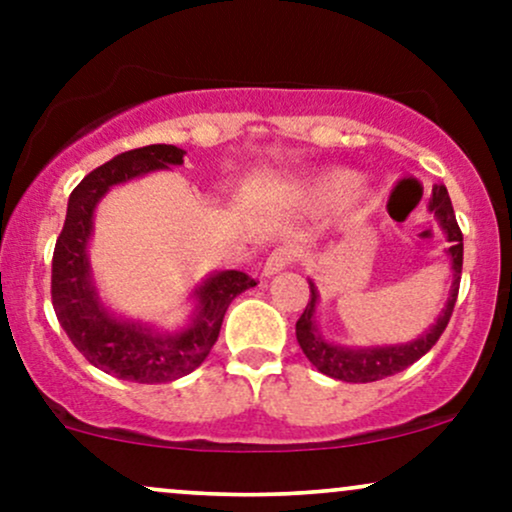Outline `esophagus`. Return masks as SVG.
<instances>
[{"instance_id": "1", "label": "esophagus", "mask_w": 512, "mask_h": 512, "mask_svg": "<svg viewBox=\"0 0 512 512\" xmlns=\"http://www.w3.org/2000/svg\"><path fill=\"white\" fill-rule=\"evenodd\" d=\"M291 262H293V252L289 248H276L272 255L267 257V262H264L262 274L264 276H274V274L284 272L286 267H291Z\"/></svg>"}]
</instances>
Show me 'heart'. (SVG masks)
<instances>
[{
  "label": "heart",
  "mask_w": 512,
  "mask_h": 512,
  "mask_svg": "<svg viewBox=\"0 0 512 512\" xmlns=\"http://www.w3.org/2000/svg\"><path fill=\"white\" fill-rule=\"evenodd\" d=\"M354 180H356L354 173L344 168L317 175L315 180H310L308 185L303 187V202L308 204V207H317V209L332 207V204H337L349 190H351L349 197L354 199V202H363V199L368 197V190L361 185H354Z\"/></svg>",
  "instance_id": "b5f03b06"
}]
</instances>
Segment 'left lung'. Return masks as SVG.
Listing matches in <instances>:
<instances>
[{
    "label": "left lung",
    "instance_id": "obj_1",
    "mask_svg": "<svg viewBox=\"0 0 512 512\" xmlns=\"http://www.w3.org/2000/svg\"><path fill=\"white\" fill-rule=\"evenodd\" d=\"M428 211L436 216L440 231L448 238L450 248L445 250L450 257L452 269V284L448 293V303H445L443 313L433 322L421 337L411 339L407 344H385V346H342L327 342L322 337L320 327H317V303H320V291H317L315 281L308 279L310 284V301L305 305L303 315L296 322V339L301 344L305 358H308L320 373L330 375L334 380H344V383H375V380L390 378V375L402 373L411 363L419 361L426 351L433 349L440 334L448 327L452 308H455L457 291H460V276H462V231L457 226L455 211L448 190L443 185L433 187V195L428 199Z\"/></svg>",
    "mask_w": 512,
    "mask_h": 512
}]
</instances>
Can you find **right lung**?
Wrapping results in <instances>:
<instances>
[{
  "instance_id": "1",
  "label": "right lung",
  "mask_w": 512,
  "mask_h": 512,
  "mask_svg": "<svg viewBox=\"0 0 512 512\" xmlns=\"http://www.w3.org/2000/svg\"><path fill=\"white\" fill-rule=\"evenodd\" d=\"M182 156L185 151L173 144H151L117 154L91 170L69 195L67 219L52 255V308L62 330L88 363L132 383H168L202 366L219 339L228 305L257 284L236 269L209 274L190 293L195 305L190 322L175 332H161L146 322L115 315L98 296L88 262L98 202L113 185L182 166Z\"/></svg>"
}]
</instances>
